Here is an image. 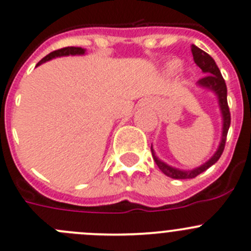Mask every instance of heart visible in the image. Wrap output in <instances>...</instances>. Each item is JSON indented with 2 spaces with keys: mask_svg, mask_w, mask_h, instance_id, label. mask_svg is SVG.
Segmentation results:
<instances>
[{
  "mask_svg": "<svg viewBox=\"0 0 251 251\" xmlns=\"http://www.w3.org/2000/svg\"><path fill=\"white\" fill-rule=\"evenodd\" d=\"M181 67H182V64L179 60L173 59V60H171V62L167 63V65H166V70H167V73H170V74H176L177 72H179Z\"/></svg>",
  "mask_w": 251,
  "mask_h": 251,
  "instance_id": "b5f03b06",
  "label": "heart"
}]
</instances>
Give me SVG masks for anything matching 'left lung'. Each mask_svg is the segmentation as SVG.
<instances>
[{"label": "left lung", "instance_id": "left-lung-1", "mask_svg": "<svg viewBox=\"0 0 251 251\" xmlns=\"http://www.w3.org/2000/svg\"><path fill=\"white\" fill-rule=\"evenodd\" d=\"M192 54H193L194 63H196L198 67L202 69L203 73H205L207 75L204 78L200 79L197 81V85L201 86L203 89H207V90L212 91L215 94V97L218 99V104H219V109H221L222 114V120H223V127H222V139L219 142V146H218L217 151L213 154L212 157L207 161L205 163L201 165L200 167H196L193 170L184 171L179 170V168L172 167V166L167 165L166 162L161 161L160 158L156 156L154 153V150L151 146V152L152 157H153L154 162L158 166L161 171L165 173L167 177L175 179H188V178H194L198 175H201L202 172L207 171L210 166L214 165L219 158H221L222 153L224 151V146H226V133H228L229 126H230V111H229L228 106V100H226V81H224L223 76L221 74V70L218 68V65L215 64L214 59L210 57L208 53H205L204 50H202L201 48H198L197 46L192 44Z\"/></svg>", "mask_w": 251, "mask_h": 251}]
</instances>
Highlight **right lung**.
Returning a JSON list of instances; mask_svg holds the SVG:
<instances>
[{
    "label": "right lung",
    "instance_id": "right-lung-1",
    "mask_svg": "<svg viewBox=\"0 0 251 251\" xmlns=\"http://www.w3.org/2000/svg\"><path fill=\"white\" fill-rule=\"evenodd\" d=\"M85 50L86 49L80 48V47H65V48L58 49V50L49 53V54L46 55V57H44L43 59L36 65V67H38V65L43 64V63L48 62V60L50 59H54V58H58V57H67V55H84L85 54Z\"/></svg>",
    "mask_w": 251,
    "mask_h": 251
}]
</instances>
